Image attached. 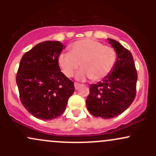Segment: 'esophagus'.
<instances>
[{"label":"esophagus","mask_w":156,"mask_h":156,"mask_svg":"<svg viewBox=\"0 0 156 156\" xmlns=\"http://www.w3.org/2000/svg\"><path fill=\"white\" fill-rule=\"evenodd\" d=\"M74 85H75V89H76V90H77V89H78L80 88V86H81V84L79 83H77V82H76Z\"/></svg>","instance_id":"obj_1"}]
</instances>
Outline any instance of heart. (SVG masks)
<instances>
[{"label":"heart","mask_w":156,"mask_h":156,"mask_svg":"<svg viewBox=\"0 0 156 156\" xmlns=\"http://www.w3.org/2000/svg\"><path fill=\"white\" fill-rule=\"evenodd\" d=\"M70 52L58 55V62L63 73L72 77L80 67L83 68L77 73L76 78L83 80L92 78L101 80L112 72L116 62V51L112 47L89 39L73 42L69 48Z\"/></svg>","instance_id":"b5f03b06"}]
</instances>
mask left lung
Instances as JSON below:
<instances>
[{
	"mask_svg": "<svg viewBox=\"0 0 156 156\" xmlns=\"http://www.w3.org/2000/svg\"><path fill=\"white\" fill-rule=\"evenodd\" d=\"M117 58L112 72L97 83L90 84L86 103L93 116L117 117L133 103L136 94L137 71L133 55L117 41L108 39Z\"/></svg>",
	"mask_w": 156,
	"mask_h": 156,
	"instance_id": "obj_1",
	"label": "left lung"
}]
</instances>
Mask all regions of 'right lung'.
<instances>
[{
  "instance_id": "obj_1",
  "label": "right lung",
  "mask_w": 156,
  "mask_h": 156,
  "mask_svg": "<svg viewBox=\"0 0 156 156\" xmlns=\"http://www.w3.org/2000/svg\"><path fill=\"white\" fill-rule=\"evenodd\" d=\"M65 46L45 41L26 52L21 58L16 82L25 108L38 119L51 120L64 113L74 83L64 76L58 58Z\"/></svg>"
}]
</instances>
